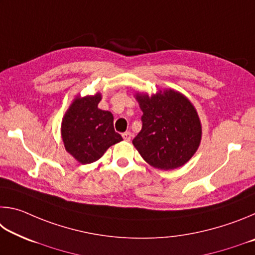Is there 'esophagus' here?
Returning <instances> with one entry per match:
<instances>
[{
    "instance_id": "34e87169",
    "label": "esophagus",
    "mask_w": 255,
    "mask_h": 255,
    "mask_svg": "<svg viewBox=\"0 0 255 255\" xmlns=\"http://www.w3.org/2000/svg\"><path fill=\"white\" fill-rule=\"evenodd\" d=\"M131 137H132V135H131V132L130 131H125L124 133H123V138L126 141H129L131 139Z\"/></svg>"
}]
</instances>
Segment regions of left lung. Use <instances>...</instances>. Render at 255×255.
<instances>
[{"instance_id":"8db88e82","label":"left lung","mask_w":255,"mask_h":255,"mask_svg":"<svg viewBox=\"0 0 255 255\" xmlns=\"http://www.w3.org/2000/svg\"><path fill=\"white\" fill-rule=\"evenodd\" d=\"M143 127L132 144L149 165L169 171L184 165L197 152L201 124L187 97L174 90L136 94Z\"/></svg>"}]
</instances>
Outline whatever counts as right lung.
<instances>
[{"label": "right lung", "mask_w": 255, "mask_h": 255, "mask_svg": "<svg viewBox=\"0 0 255 255\" xmlns=\"http://www.w3.org/2000/svg\"><path fill=\"white\" fill-rule=\"evenodd\" d=\"M101 94L77 97L62 122L65 149L81 164L98 161L110 146L123 140L115 131L114 116L98 108Z\"/></svg>", "instance_id": "right-lung-1"}]
</instances>
